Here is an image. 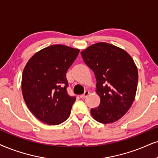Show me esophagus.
Segmentation results:
<instances>
[{
    "mask_svg": "<svg viewBox=\"0 0 158 158\" xmlns=\"http://www.w3.org/2000/svg\"><path fill=\"white\" fill-rule=\"evenodd\" d=\"M89 94V91H85V92L83 93V94H81V96H80V97H81V98H82V99H84L85 97H87V96H88Z\"/></svg>",
    "mask_w": 158,
    "mask_h": 158,
    "instance_id": "34e87169",
    "label": "esophagus"
}]
</instances>
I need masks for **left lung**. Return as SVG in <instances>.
<instances>
[{
    "instance_id": "8db88e82",
    "label": "left lung",
    "mask_w": 158,
    "mask_h": 158,
    "mask_svg": "<svg viewBox=\"0 0 158 158\" xmlns=\"http://www.w3.org/2000/svg\"><path fill=\"white\" fill-rule=\"evenodd\" d=\"M83 61L94 72L100 106L91 109L97 122L108 124L122 118L135 99L138 69L125 50L113 44L100 42L81 52Z\"/></svg>"
}]
</instances>
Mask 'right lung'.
Wrapping results in <instances>:
<instances>
[{
  "label": "right lung",
  "instance_id": "add662e5",
  "mask_svg": "<svg viewBox=\"0 0 158 158\" xmlns=\"http://www.w3.org/2000/svg\"><path fill=\"white\" fill-rule=\"evenodd\" d=\"M78 53V49L55 44L36 52L25 65L23 98L41 122L57 125L69 118L76 97L68 94L66 74Z\"/></svg>",
  "mask_w": 158,
  "mask_h": 158
}]
</instances>
